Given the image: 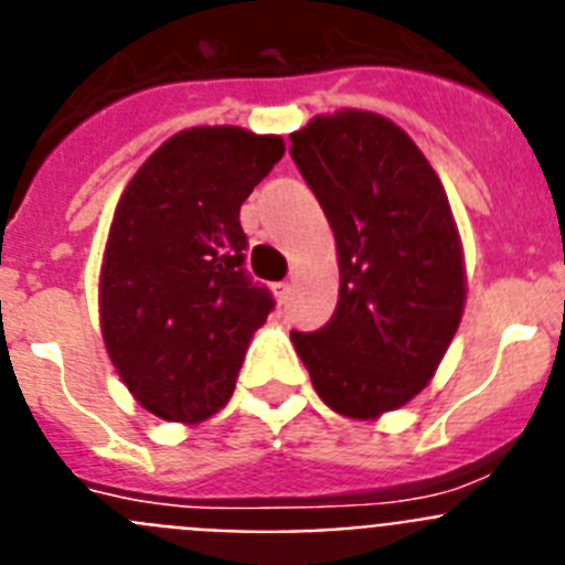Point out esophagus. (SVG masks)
Wrapping results in <instances>:
<instances>
[{"label":"esophagus","mask_w":565,"mask_h":565,"mask_svg":"<svg viewBox=\"0 0 565 565\" xmlns=\"http://www.w3.org/2000/svg\"><path fill=\"white\" fill-rule=\"evenodd\" d=\"M271 291H274V297H277V302H286L288 291H291V286H288V282H274Z\"/></svg>","instance_id":"obj_1"}]
</instances>
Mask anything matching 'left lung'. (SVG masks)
I'll use <instances>...</instances> for the list:
<instances>
[{"label": "left lung", "instance_id": "left-lung-1", "mask_svg": "<svg viewBox=\"0 0 565 565\" xmlns=\"http://www.w3.org/2000/svg\"><path fill=\"white\" fill-rule=\"evenodd\" d=\"M291 158L337 239L339 302L291 331L313 391L339 416L379 418L427 387L467 302V268L436 169L398 124L367 109L317 115Z\"/></svg>", "mask_w": 565, "mask_h": 565}]
</instances>
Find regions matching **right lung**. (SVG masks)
<instances>
[{
  "instance_id": "add662e5",
  "label": "right lung",
  "mask_w": 565,
  "mask_h": 565,
  "mask_svg": "<svg viewBox=\"0 0 565 565\" xmlns=\"http://www.w3.org/2000/svg\"><path fill=\"white\" fill-rule=\"evenodd\" d=\"M286 154L279 135L192 127L124 189L98 277L109 362L158 418L206 422L232 398L274 299L243 271L239 206Z\"/></svg>"
}]
</instances>
